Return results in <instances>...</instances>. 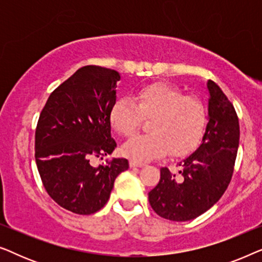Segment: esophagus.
I'll return each instance as SVG.
<instances>
[{
	"instance_id": "obj_1",
	"label": "esophagus",
	"mask_w": 262,
	"mask_h": 262,
	"mask_svg": "<svg viewBox=\"0 0 262 262\" xmlns=\"http://www.w3.org/2000/svg\"><path fill=\"white\" fill-rule=\"evenodd\" d=\"M143 166H144V163L138 162V161H135V160H130V167H143Z\"/></svg>"
}]
</instances>
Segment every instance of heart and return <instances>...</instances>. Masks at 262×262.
<instances>
[{
	"instance_id": "1",
	"label": "heart",
	"mask_w": 262,
	"mask_h": 262,
	"mask_svg": "<svg viewBox=\"0 0 262 262\" xmlns=\"http://www.w3.org/2000/svg\"><path fill=\"white\" fill-rule=\"evenodd\" d=\"M150 118L149 134L136 135L125 143L124 155L143 162L164 155H185L202 141L207 126V108L202 100L173 85L154 83L138 89L130 99H119L110 113L118 134L130 136Z\"/></svg>"
}]
</instances>
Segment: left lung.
<instances>
[{
	"label": "left lung",
	"mask_w": 262,
	"mask_h": 262,
	"mask_svg": "<svg viewBox=\"0 0 262 262\" xmlns=\"http://www.w3.org/2000/svg\"><path fill=\"white\" fill-rule=\"evenodd\" d=\"M209 123L202 144L179 163L178 171L161 168L159 184L149 192V203L160 217L194 220L212 207L228 188L234 173L239 141L238 117L227 95L213 81Z\"/></svg>",
	"instance_id": "1"
}]
</instances>
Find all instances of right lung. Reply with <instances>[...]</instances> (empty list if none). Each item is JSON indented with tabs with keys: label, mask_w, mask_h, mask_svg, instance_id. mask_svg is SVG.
I'll use <instances>...</instances> for the list:
<instances>
[{
	"label": "right lung",
	"mask_w": 262,
	"mask_h": 262,
	"mask_svg": "<svg viewBox=\"0 0 262 262\" xmlns=\"http://www.w3.org/2000/svg\"><path fill=\"white\" fill-rule=\"evenodd\" d=\"M118 71L85 66L58 85L46 101L35 128V163L48 194L63 209L92 214L108 202L126 159L102 160L117 148L110 113L116 103Z\"/></svg>",
	"instance_id": "right-lung-1"
}]
</instances>
